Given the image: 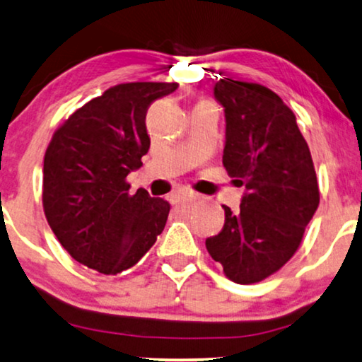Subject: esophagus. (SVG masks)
Masks as SVG:
<instances>
[{
    "label": "esophagus",
    "mask_w": 362,
    "mask_h": 362,
    "mask_svg": "<svg viewBox=\"0 0 362 362\" xmlns=\"http://www.w3.org/2000/svg\"><path fill=\"white\" fill-rule=\"evenodd\" d=\"M174 198H176V202H194V199H198V194L193 193V191H181V193H176L174 194Z\"/></svg>",
    "instance_id": "1"
}]
</instances>
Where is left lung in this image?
Masks as SVG:
<instances>
[{"label": "left lung", "mask_w": 362, "mask_h": 362, "mask_svg": "<svg viewBox=\"0 0 362 362\" xmlns=\"http://www.w3.org/2000/svg\"><path fill=\"white\" fill-rule=\"evenodd\" d=\"M215 99L226 119L223 166L245 194L238 211L223 206L225 225L206 250L230 280L257 284L300 247L319 206L317 176L296 115L275 92L221 78Z\"/></svg>", "instance_id": "left-lung-1"}]
</instances>
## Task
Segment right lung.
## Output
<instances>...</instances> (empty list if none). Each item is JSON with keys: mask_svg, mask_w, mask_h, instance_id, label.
Segmentation results:
<instances>
[{"mask_svg": "<svg viewBox=\"0 0 362 362\" xmlns=\"http://www.w3.org/2000/svg\"><path fill=\"white\" fill-rule=\"evenodd\" d=\"M176 82L119 83L57 129L43 160V211L66 252L104 275L131 269L163 233L169 204L146 189L129 194L127 174L151 146L146 114Z\"/></svg>", "mask_w": 362, "mask_h": 362, "instance_id": "add662e5", "label": "right lung"}]
</instances>
